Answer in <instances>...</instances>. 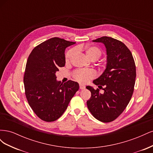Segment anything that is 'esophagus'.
<instances>
[{
  "instance_id": "1",
  "label": "esophagus",
  "mask_w": 153,
  "mask_h": 153,
  "mask_svg": "<svg viewBox=\"0 0 153 153\" xmlns=\"http://www.w3.org/2000/svg\"><path fill=\"white\" fill-rule=\"evenodd\" d=\"M79 86H80V89H84L85 88V86L84 85H82V84H80Z\"/></svg>"
}]
</instances>
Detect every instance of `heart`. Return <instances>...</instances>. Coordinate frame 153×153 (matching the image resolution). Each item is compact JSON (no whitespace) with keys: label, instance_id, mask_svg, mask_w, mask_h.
I'll return each mask as SVG.
<instances>
[{"label":"heart","instance_id":"obj_1","mask_svg":"<svg viewBox=\"0 0 153 153\" xmlns=\"http://www.w3.org/2000/svg\"><path fill=\"white\" fill-rule=\"evenodd\" d=\"M76 50L84 51L87 57L91 61H96L102 55V50L99 47L94 45L78 46L75 48H72L68 51L65 55L66 62L71 61L76 53ZM73 76L77 82L85 84L89 80L96 76V73L92 69H78L73 72Z\"/></svg>","mask_w":153,"mask_h":153}]
</instances>
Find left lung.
<instances>
[{
  "instance_id": "left-lung-1",
  "label": "left lung",
  "mask_w": 153,
  "mask_h": 153,
  "mask_svg": "<svg viewBox=\"0 0 153 153\" xmlns=\"http://www.w3.org/2000/svg\"><path fill=\"white\" fill-rule=\"evenodd\" d=\"M93 41L105 45L107 64L102 75L93 81L99 88L104 87L103 94L100 93L99 89L87 86L91 92L87 105L96 119L109 123L123 113L131 98L135 84V63L130 50L121 41L103 36Z\"/></svg>"
}]
</instances>
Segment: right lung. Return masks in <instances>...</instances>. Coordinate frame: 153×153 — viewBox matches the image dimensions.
<instances>
[{"label":"right lung","instance_id":"obj_1","mask_svg":"<svg viewBox=\"0 0 153 153\" xmlns=\"http://www.w3.org/2000/svg\"><path fill=\"white\" fill-rule=\"evenodd\" d=\"M75 43L57 37L50 38L36 46L27 59L24 76L25 96L34 112L44 121H55L61 117L79 89L77 82L62 84L55 75L65 65L66 48Z\"/></svg>","mask_w":153,"mask_h":153}]
</instances>
